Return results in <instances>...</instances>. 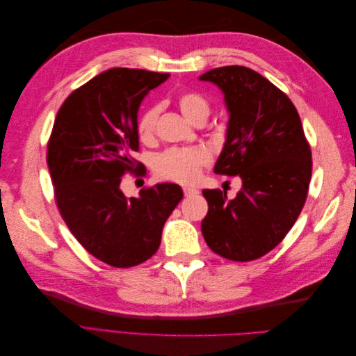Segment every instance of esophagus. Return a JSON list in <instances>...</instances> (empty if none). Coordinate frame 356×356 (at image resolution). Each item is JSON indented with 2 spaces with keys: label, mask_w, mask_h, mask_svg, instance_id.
Returning <instances> with one entry per match:
<instances>
[{
  "label": "esophagus",
  "mask_w": 356,
  "mask_h": 356,
  "mask_svg": "<svg viewBox=\"0 0 356 356\" xmlns=\"http://www.w3.org/2000/svg\"><path fill=\"white\" fill-rule=\"evenodd\" d=\"M182 190H184V196H187V197L193 196V195H197L199 193L197 188H193V187H184Z\"/></svg>",
  "instance_id": "obj_1"
}]
</instances>
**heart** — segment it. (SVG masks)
<instances>
[{
	"label": "heart",
	"instance_id": "obj_1",
	"mask_svg": "<svg viewBox=\"0 0 356 356\" xmlns=\"http://www.w3.org/2000/svg\"><path fill=\"white\" fill-rule=\"evenodd\" d=\"M179 108L188 122H195L199 117H208L209 102L203 98L200 93L187 92L182 93L178 99ZM159 106H149L148 110L139 118L138 134L144 141H148L153 136ZM209 161V154L207 149L200 147L195 148H169L166 152L159 154L154 161V169L157 175L170 179L181 184H191L199 178L200 169Z\"/></svg>",
	"mask_w": 356,
	"mask_h": 356
}]
</instances>
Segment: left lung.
Instances as JSON below:
<instances>
[{"label": "left lung", "mask_w": 356, "mask_h": 356, "mask_svg": "<svg viewBox=\"0 0 356 356\" xmlns=\"http://www.w3.org/2000/svg\"><path fill=\"white\" fill-rule=\"evenodd\" d=\"M200 81L217 86L229 113L215 174L242 179L229 200L203 190L208 213L202 233L211 250L233 261L260 258L293 227L306 202L312 154L294 104L275 84L246 67H221Z\"/></svg>", "instance_id": "obj_1"}]
</instances>
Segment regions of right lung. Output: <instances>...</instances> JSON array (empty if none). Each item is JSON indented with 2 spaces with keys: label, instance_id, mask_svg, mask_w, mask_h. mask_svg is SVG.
<instances>
[{
  "label": "right lung",
  "instance_id": "right-lung-1",
  "mask_svg": "<svg viewBox=\"0 0 356 356\" xmlns=\"http://www.w3.org/2000/svg\"><path fill=\"white\" fill-rule=\"evenodd\" d=\"M169 74L113 68L74 90L58 111L47 147L56 204L68 229L98 260L132 267L154 255L161 230L182 199L161 182L126 197L122 177L138 169V111Z\"/></svg>",
  "mask_w": 356,
  "mask_h": 356
}]
</instances>
